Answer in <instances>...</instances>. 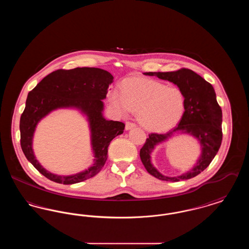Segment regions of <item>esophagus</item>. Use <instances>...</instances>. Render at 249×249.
<instances>
[{"mask_svg": "<svg viewBox=\"0 0 249 249\" xmlns=\"http://www.w3.org/2000/svg\"><path fill=\"white\" fill-rule=\"evenodd\" d=\"M134 127H136V125L134 123H132V122H130V121L126 122V124H125V129L127 130H130V129H132Z\"/></svg>", "mask_w": 249, "mask_h": 249, "instance_id": "obj_1", "label": "esophagus"}]
</instances>
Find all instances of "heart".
Masks as SVG:
<instances>
[{
	"label": "heart",
	"mask_w": 249,
	"mask_h": 249,
	"mask_svg": "<svg viewBox=\"0 0 249 249\" xmlns=\"http://www.w3.org/2000/svg\"><path fill=\"white\" fill-rule=\"evenodd\" d=\"M121 93L114 90L111 103L120 114L137 113V119L146 130L161 132L175 127L182 119L186 98L176 87L146 78H129L120 85Z\"/></svg>",
	"instance_id": "obj_1"
}]
</instances>
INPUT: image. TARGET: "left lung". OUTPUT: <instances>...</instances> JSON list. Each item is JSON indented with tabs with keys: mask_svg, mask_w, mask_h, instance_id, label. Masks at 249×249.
Masks as SVG:
<instances>
[{
	"mask_svg": "<svg viewBox=\"0 0 249 249\" xmlns=\"http://www.w3.org/2000/svg\"><path fill=\"white\" fill-rule=\"evenodd\" d=\"M143 74L157 76L177 85L186 98V107L177 127L164 134L148 135L140 150L142 164L151 176L163 181L178 182L198 176L211 163L222 142V111L216 102L213 86L195 71L186 68L166 72L148 71ZM176 133H187L195 137L201 144L202 153L196 164L189 172L170 178L160 174L151 163V153L156 145L165 142Z\"/></svg>",
	"mask_w": 249,
	"mask_h": 249,
	"instance_id": "obj_1",
	"label": "left lung"
}]
</instances>
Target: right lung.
Listing matches in <instances>:
<instances>
[{"instance_id":"1","label":"right lung","mask_w":249,"mask_h":249,"mask_svg":"<svg viewBox=\"0 0 249 249\" xmlns=\"http://www.w3.org/2000/svg\"><path fill=\"white\" fill-rule=\"evenodd\" d=\"M113 75L100 68H74L49 73L29 92L20 117V144L27 160L44 177L59 184L71 185L93 178L105 165L110 142L123 133L125 124L107 120L103 116L104 103ZM75 107L89 121L95 163L88 170L71 176H58L47 171L36 160L32 150L33 133L37 122L53 109Z\"/></svg>"}]
</instances>
